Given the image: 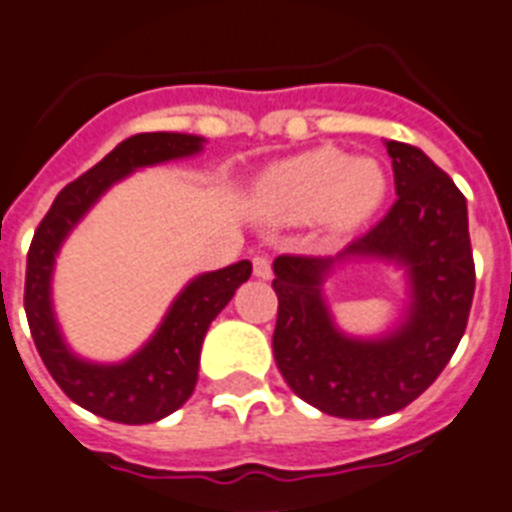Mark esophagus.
I'll return each mask as SVG.
<instances>
[{
	"label": "esophagus",
	"instance_id": "obj_1",
	"mask_svg": "<svg viewBox=\"0 0 512 512\" xmlns=\"http://www.w3.org/2000/svg\"><path fill=\"white\" fill-rule=\"evenodd\" d=\"M253 275L259 280H269L272 277V264H269L267 256H253Z\"/></svg>",
	"mask_w": 512,
	"mask_h": 512
}]
</instances>
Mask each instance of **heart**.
<instances>
[{"mask_svg":"<svg viewBox=\"0 0 512 512\" xmlns=\"http://www.w3.org/2000/svg\"><path fill=\"white\" fill-rule=\"evenodd\" d=\"M388 192L386 171L372 158H354L335 147H317L269 166L253 190L261 214L280 224L320 219L330 232L365 224Z\"/></svg>","mask_w":512,"mask_h":512,"instance_id":"1","label":"heart"}]
</instances>
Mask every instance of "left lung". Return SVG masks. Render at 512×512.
Returning a JSON list of instances; mask_svg holds the SVG:
<instances>
[{
  "label": "left lung",
  "instance_id": "left-lung-1",
  "mask_svg": "<svg viewBox=\"0 0 512 512\" xmlns=\"http://www.w3.org/2000/svg\"><path fill=\"white\" fill-rule=\"evenodd\" d=\"M386 150L399 195L391 211L338 256L282 253L272 264L277 367L293 394L335 418H383L415 402L455 354L476 290L465 195L418 147L388 140ZM351 258L408 272L411 309L380 339L341 334L321 298L329 269Z\"/></svg>",
  "mask_w": 512,
  "mask_h": 512
}]
</instances>
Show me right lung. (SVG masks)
Masks as SVG:
<instances>
[{
    "label": "right lung",
    "mask_w": 512,
    "mask_h": 512,
    "mask_svg": "<svg viewBox=\"0 0 512 512\" xmlns=\"http://www.w3.org/2000/svg\"><path fill=\"white\" fill-rule=\"evenodd\" d=\"M203 150V137L177 132L134 134L97 166L60 190L36 227L26 264L28 327L36 351L68 399L105 420L126 425L155 423L190 399L198 383L200 346L208 325L251 277V261L195 277L163 317L161 327L134 357L118 365H94L65 346L52 312V269L60 245L102 192L142 166L187 158Z\"/></svg>",
    "instance_id": "obj_1"
}]
</instances>
